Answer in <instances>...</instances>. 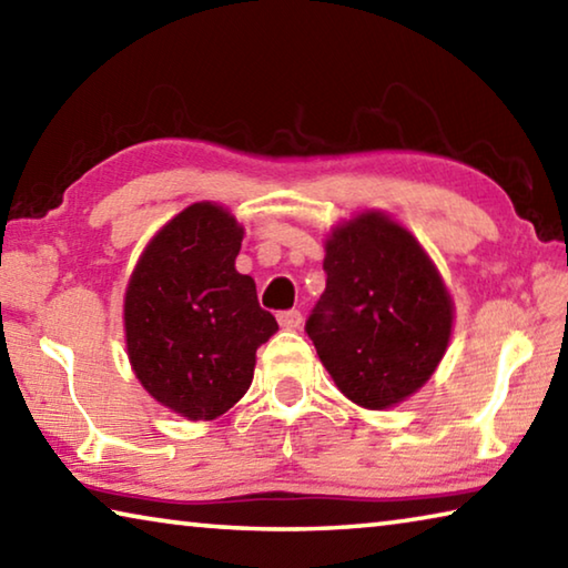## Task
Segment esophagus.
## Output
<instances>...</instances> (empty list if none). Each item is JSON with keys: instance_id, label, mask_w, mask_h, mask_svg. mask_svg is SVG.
Instances as JSON below:
<instances>
[{"instance_id": "1", "label": "esophagus", "mask_w": 568, "mask_h": 568, "mask_svg": "<svg viewBox=\"0 0 568 568\" xmlns=\"http://www.w3.org/2000/svg\"><path fill=\"white\" fill-rule=\"evenodd\" d=\"M277 323H281V328H285V331H295V328H301L303 315H301V311H283V313H277Z\"/></svg>"}]
</instances>
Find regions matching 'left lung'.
Segmentation results:
<instances>
[{
  "instance_id": "1",
  "label": "left lung",
  "mask_w": 568,
  "mask_h": 568,
  "mask_svg": "<svg viewBox=\"0 0 568 568\" xmlns=\"http://www.w3.org/2000/svg\"><path fill=\"white\" fill-rule=\"evenodd\" d=\"M325 293L305 321L343 396L383 410L434 376L454 325L444 281L406 227L361 213L325 240Z\"/></svg>"
}]
</instances>
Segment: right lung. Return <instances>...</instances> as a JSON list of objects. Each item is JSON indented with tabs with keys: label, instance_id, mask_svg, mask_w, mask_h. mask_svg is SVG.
<instances>
[{
	"label": "right lung",
	"instance_id": "1",
	"mask_svg": "<svg viewBox=\"0 0 568 568\" xmlns=\"http://www.w3.org/2000/svg\"><path fill=\"white\" fill-rule=\"evenodd\" d=\"M237 220L213 203L182 210L150 240L124 293L138 381L187 420H213L245 396L255 351L277 331L255 283L235 271Z\"/></svg>",
	"mask_w": 568,
	"mask_h": 568
}]
</instances>
